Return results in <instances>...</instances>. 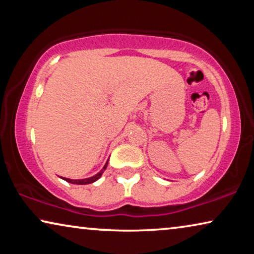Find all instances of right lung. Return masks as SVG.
<instances>
[{
    "label": "right lung",
    "instance_id": "obj_1",
    "mask_svg": "<svg viewBox=\"0 0 254 254\" xmlns=\"http://www.w3.org/2000/svg\"><path fill=\"white\" fill-rule=\"evenodd\" d=\"M107 163H109V161L106 162V164L104 165V168L100 170V171L97 173V175L90 177V178H85V179H69V178H62L64 180H65V182L70 183V184H76V185H86V184H92L95 183L96 180H98L100 177H102V175L104 173V171H105L106 168H107Z\"/></svg>",
    "mask_w": 254,
    "mask_h": 254
}]
</instances>
